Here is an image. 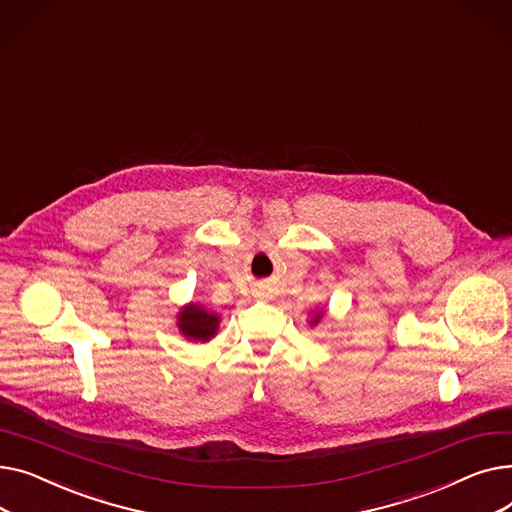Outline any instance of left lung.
<instances>
[{
  "mask_svg": "<svg viewBox=\"0 0 512 512\" xmlns=\"http://www.w3.org/2000/svg\"><path fill=\"white\" fill-rule=\"evenodd\" d=\"M326 317V307H321V309H317V311H311V319H309V326L313 328V326H317L321 319Z\"/></svg>",
  "mask_w": 512,
  "mask_h": 512,
  "instance_id": "left-lung-1",
  "label": "left lung"
}]
</instances>
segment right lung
<instances>
[{
	"mask_svg": "<svg viewBox=\"0 0 512 512\" xmlns=\"http://www.w3.org/2000/svg\"><path fill=\"white\" fill-rule=\"evenodd\" d=\"M220 315L201 303H186L176 315V326L188 342H209L220 330Z\"/></svg>",
	"mask_w": 512,
	"mask_h": 512,
	"instance_id": "1",
	"label": "right lung"
}]
</instances>
